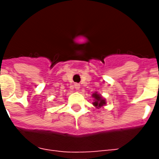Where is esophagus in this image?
I'll return each mask as SVG.
<instances>
[{
	"label": "esophagus",
	"instance_id": "esophagus-1",
	"mask_svg": "<svg viewBox=\"0 0 159 159\" xmlns=\"http://www.w3.org/2000/svg\"><path fill=\"white\" fill-rule=\"evenodd\" d=\"M74 87H75V89H76V90L79 89H80V84H79V83H75V84H74Z\"/></svg>",
	"mask_w": 159,
	"mask_h": 159
}]
</instances>
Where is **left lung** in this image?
<instances>
[{
	"label": "left lung",
	"mask_w": 159,
	"mask_h": 159,
	"mask_svg": "<svg viewBox=\"0 0 159 159\" xmlns=\"http://www.w3.org/2000/svg\"><path fill=\"white\" fill-rule=\"evenodd\" d=\"M92 96L94 98V102L93 103V106L96 107L97 108L102 107L106 105V100H105V99H103V98L101 97V95H100L99 93H94Z\"/></svg>",
	"instance_id": "left-lung-1"
}]
</instances>
